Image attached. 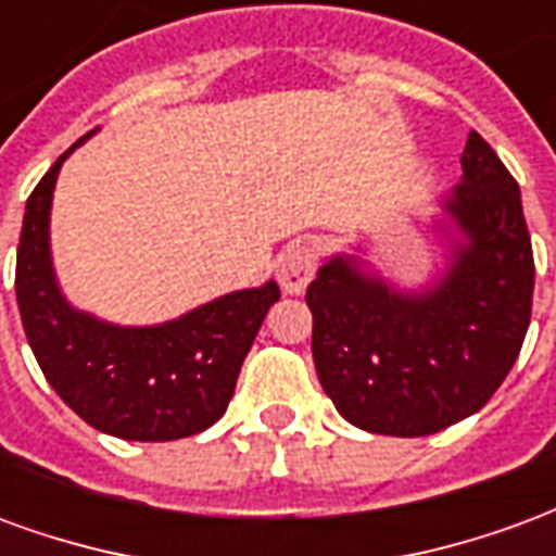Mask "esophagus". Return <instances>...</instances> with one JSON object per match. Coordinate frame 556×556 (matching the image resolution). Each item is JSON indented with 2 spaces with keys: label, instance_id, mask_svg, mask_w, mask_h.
<instances>
[{
  "label": "esophagus",
  "instance_id": "obj_1",
  "mask_svg": "<svg viewBox=\"0 0 556 556\" xmlns=\"http://www.w3.org/2000/svg\"><path fill=\"white\" fill-rule=\"evenodd\" d=\"M315 270H318V253H315L313 243L294 241L279 255L277 277L286 294H303L309 279L315 277Z\"/></svg>",
  "mask_w": 556,
  "mask_h": 556
}]
</instances>
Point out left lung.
Instances as JSON below:
<instances>
[{
    "label": "left lung",
    "instance_id": "8db88e82",
    "mask_svg": "<svg viewBox=\"0 0 556 556\" xmlns=\"http://www.w3.org/2000/svg\"><path fill=\"white\" fill-rule=\"evenodd\" d=\"M443 199L465 243L434 289L405 294L337 255L306 289L318 381L357 429L422 438L477 414L530 327L533 247L521 190L477 130Z\"/></svg>",
    "mask_w": 556,
    "mask_h": 556
}]
</instances>
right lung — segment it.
Returning a JSON list of instances; mask_svg holds the SVG:
<instances>
[{
    "instance_id": "right-lung-1",
    "label": "right lung",
    "mask_w": 556,
    "mask_h": 556,
    "mask_svg": "<svg viewBox=\"0 0 556 556\" xmlns=\"http://www.w3.org/2000/svg\"><path fill=\"white\" fill-rule=\"evenodd\" d=\"M74 148L31 190L20 231L14 289L35 361L67 408L98 431L125 441H178L205 431L229 408L279 286L231 291L154 327L106 325L74 309L50 262L53 187Z\"/></svg>"
}]
</instances>
